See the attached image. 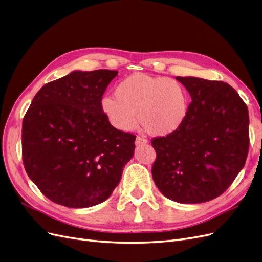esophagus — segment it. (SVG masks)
Segmentation results:
<instances>
[{
  "label": "esophagus",
  "mask_w": 262,
  "mask_h": 262,
  "mask_svg": "<svg viewBox=\"0 0 262 262\" xmlns=\"http://www.w3.org/2000/svg\"><path fill=\"white\" fill-rule=\"evenodd\" d=\"M145 143H147V140L145 138H143V137H137V139H136V144L137 145L145 144Z\"/></svg>",
  "instance_id": "obj_1"
}]
</instances>
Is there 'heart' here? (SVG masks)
Returning <instances> with one entry per match:
<instances>
[{
  "instance_id": "1",
  "label": "heart",
  "mask_w": 262,
  "mask_h": 262,
  "mask_svg": "<svg viewBox=\"0 0 262 262\" xmlns=\"http://www.w3.org/2000/svg\"><path fill=\"white\" fill-rule=\"evenodd\" d=\"M101 109L116 128L130 131L139 120L154 137L176 132L186 121L189 97L178 81L165 76L132 74L119 82L115 96L101 99Z\"/></svg>"
}]
</instances>
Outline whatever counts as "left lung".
<instances>
[{
  "mask_svg": "<svg viewBox=\"0 0 262 262\" xmlns=\"http://www.w3.org/2000/svg\"><path fill=\"white\" fill-rule=\"evenodd\" d=\"M176 80L192 101L180 129L152 139L153 180L172 201L207 202L223 193L244 167L249 149L248 108L227 83Z\"/></svg>",
  "mask_w": 262,
  "mask_h": 262,
  "instance_id": "1",
  "label": "left lung"
}]
</instances>
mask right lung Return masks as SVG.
I'll use <instances>...</instances> for the list:
<instances>
[{"mask_svg":"<svg viewBox=\"0 0 262 262\" xmlns=\"http://www.w3.org/2000/svg\"><path fill=\"white\" fill-rule=\"evenodd\" d=\"M118 71H74L47 83L23 119L21 156L43 195L68 208L104 202L133 156L136 136L110 124L101 109Z\"/></svg>","mask_w":262,"mask_h":262,"instance_id":"1","label":"right lung"}]
</instances>
